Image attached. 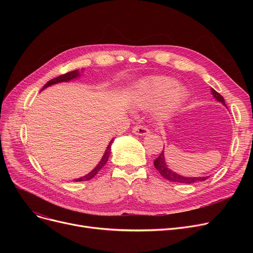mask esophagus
<instances>
[{"label": "esophagus", "mask_w": 253, "mask_h": 253, "mask_svg": "<svg viewBox=\"0 0 253 253\" xmlns=\"http://www.w3.org/2000/svg\"><path fill=\"white\" fill-rule=\"evenodd\" d=\"M132 131H133V133L136 134V135H140V136H143V135H147L150 130L145 127V126H142V125H136L133 127V129H132Z\"/></svg>", "instance_id": "esophagus-1"}]
</instances>
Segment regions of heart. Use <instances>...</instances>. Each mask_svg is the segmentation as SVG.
<instances>
[{
  "label": "heart",
  "mask_w": 253,
  "mask_h": 253,
  "mask_svg": "<svg viewBox=\"0 0 253 253\" xmlns=\"http://www.w3.org/2000/svg\"><path fill=\"white\" fill-rule=\"evenodd\" d=\"M175 84V80L169 77H147L135 85L132 101L139 109H148L155 104V117L160 120L167 119L187 98L185 88Z\"/></svg>",
  "instance_id": "1"
}]
</instances>
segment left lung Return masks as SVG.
Returning <instances> with one entry per match:
<instances>
[{"mask_svg": "<svg viewBox=\"0 0 253 253\" xmlns=\"http://www.w3.org/2000/svg\"><path fill=\"white\" fill-rule=\"evenodd\" d=\"M211 93H212V95H213V97H214L217 101L221 102L224 106H227V105H225V102H224L223 97L219 94L218 92H216L213 88H211ZM154 166H155V168H156L159 172H160V174H161L164 178H166V179H168V180H170V181L178 182V183H194V182H196V181H203V180H206V179L209 177V176H203V177H185V176H181V175L175 173V172H173L171 169L168 168V166H167V164H166V162H165L164 151H163L160 155H159V157L154 161Z\"/></svg>", "mask_w": 253, "mask_h": 253, "instance_id": "left-lung-1", "label": "left lung"}]
</instances>
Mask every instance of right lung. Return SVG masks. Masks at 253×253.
<instances>
[{
	"label": "right lung",
	"instance_id": "1",
	"mask_svg": "<svg viewBox=\"0 0 253 253\" xmlns=\"http://www.w3.org/2000/svg\"><path fill=\"white\" fill-rule=\"evenodd\" d=\"M78 77H80V72H79L78 70L72 71V72H70V73H66V74L61 75V76H59V77H57V78H54V79L50 80V81L47 82L46 85L42 88V90H44L45 88H47V87H49V86H51V85L57 84V83L69 82V81H71V80L76 79V78H78ZM113 140H114V139H112V140L110 141L108 147H106V150H105V152H104V154H103V156H102V158H101V160H100L99 163L97 164V166H96L94 169H93L91 172H89L88 174H86V175L83 176V177H80V178L75 179V181L90 180L91 178H93V177H94V176L97 174V172L106 164V162H108V160H109V157H110V155H111V147H112Z\"/></svg>",
	"mask_w": 253,
	"mask_h": 253
}]
</instances>
